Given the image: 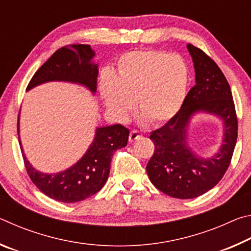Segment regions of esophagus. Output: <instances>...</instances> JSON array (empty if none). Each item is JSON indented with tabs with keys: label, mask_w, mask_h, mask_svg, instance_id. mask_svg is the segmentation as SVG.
<instances>
[{
	"label": "esophagus",
	"mask_w": 251,
	"mask_h": 251,
	"mask_svg": "<svg viewBox=\"0 0 251 251\" xmlns=\"http://www.w3.org/2000/svg\"><path fill=\"white\" fill-rule=\"evenodd\" d=\"M141 137H142V134L139 133L138 130H135V129L130 130V133H129V141L130 142L137 141V139H139Z\"/></svg>",
	"instance_id": "obj_1"
}]
</instances>
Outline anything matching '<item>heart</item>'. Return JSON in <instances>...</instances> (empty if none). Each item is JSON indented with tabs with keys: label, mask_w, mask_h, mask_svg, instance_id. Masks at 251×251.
<instances>
[{
	"label": "heart",
	"mask_w": 251,
	"mask_h": 251,
	"mask_svg": "<svg viewBox=\"0 0 251 251\" xmlns=\"http://www.w3.org/2000/svg\"><path fill=\"white\" fill-rule=\"evenodd\" d=\"M188 82V66L179 55L138 50L123 55L115 73L103 76L100 93L117 121H126L136 103L143 120L159 125L180 109Z\"/></svg>",
	"instance_id": "b5f03b06"
}]
</instances>
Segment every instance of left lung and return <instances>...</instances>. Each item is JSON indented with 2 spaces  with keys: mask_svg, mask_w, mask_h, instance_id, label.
<instances>
[{
  "mask_svg": "<svg viewBox=\"0 0 251 251\" xmlns=\"http://www.w3.org/2000/svg\"><path fill=\"white\" fill-rule=\"evenodd\" d=\"M196 84L180 109L163 127L151 131L155 151L146 171L157 189L179 199L196 198L215 187L230 165L238 134V121L230 86L218 65L192 44ZM218 116L224 123V138L219 152L208 159L193 154L186 143V128L196 112Z\"/></svg>",
  "mask_w": 251,
  "mask_h": 251,
  "instance_id": "left-lung-1",
  "label": "left lung"
}]
</instances>
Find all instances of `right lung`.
<instances>
[{"label":"right lung","mask_w":251,"mask_h":251,"mask_svg":"<svg viewBox=\"0 0 251 251\" xmlns=\"http://www.w3.org/2000/svg\"><path fill=\"white\" fill-rule=\"evenodd\" d=\"M94 55L90 45L75 44L72 49L64 46L57 50L33 75L26 91L43 83L61 80L83 85L95 94L99 65L92 62ZM19 121V143L29 178L46 196L62 202L82 201L100 192L108 178L114 152L128 142L129 130L121 124L99 127L94 141L77 163L63 172L44 174L36 171L24 155Z\"/></svg>","instance_id":"obj_1"}]
</instances>
